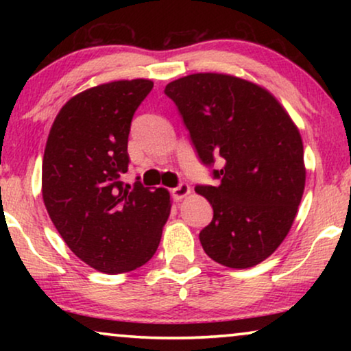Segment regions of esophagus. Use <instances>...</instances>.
I'll return each mask as SVG.
<instances>
[{"instance_id": "1", "label": "esophagus", "mask_w": 351, "mask_h": 351, "mask_svg": "<svg viewBox=\"0 0 351 351\" xmlns=\"http://www.w3.org/2000/svg\"><path fill=\"white\" fill-rule=\"evenodd\" d=\"M190 191H191V189L186 184H180L179 186H176L174 190H172V195H174V198L177 199V201H180V199H184L185 196H189L190 195Z\"/></svg>"}]
</instances>
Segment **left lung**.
Instances as JSON below:
<instances>
[{
	"mask_svg": "<svg viewBox=\"0 0 351 351\" xmlns=\"http://www.w3.org/2000/svg\"><path fill=\"white\" fill-rule=\"evenodd\" d=\"M199 160L217 186L198 185L214 209L201 230L204 252L220 265L249 268L285 241L305 189L304 143L270 90L225 73H193L166 86Z\"/></svg>",
	"mask_w": 351,
	"mask_h": 351,
	"instance_id": "1",
	"label": "left lung"
}]
</instances>
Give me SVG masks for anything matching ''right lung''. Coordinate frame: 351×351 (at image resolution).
<instances>
[{
    "label": "right lung",
    "instance_id": "right-lung-1",
    "mask_svg": "<svg viewBox=\"0 0 351 351\" xmlns=\"http://www.w3.org/2000/svg\"><path fill=\"white\" fill-rule=\"evenodd\" d=\"M150 80L94 86L66 102L52 123L43 156L47 214L70 251L102 273H126L156 252L171 213L166 189L123 184L134 113Z\"/></svg>",
    "mask_w": 351,
    "mask_h": 351
}]
</instances>
